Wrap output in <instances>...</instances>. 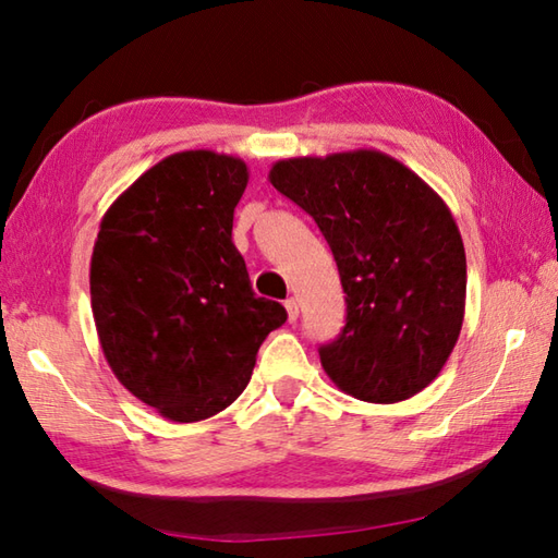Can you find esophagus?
<instances>
[{
  "mask_svg": "<svg viewBox=\"0 0 558 558\" xmlns=\"http://www.w3.org/2000/svg\"><path fill=\"white\" fill-rule=\"evenodd\" d=\"M286 310H288V319L290 322H298V317H300V302L295 298L286 300Z\"/></svg>",
  "mask_w": 558,
  "mask_h": 558,
  "instance_id": "34e87169",
  "label": "esophagus"
}]
</instances>
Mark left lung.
<instances>
[{"mask_svg": "<svg viewBox=\"0 0 558 558\" xmlns=\"http://www.w3.org/2000/svg\"><path fill=\"white\" fill-rule=\"evenodd\" d=\"M268 178L317 221L347 292V327L319 347L324 373L378 404L427 388L465 310V251L447 202L376 148L286 158Z\"/></svg>", "mask_w": 558, "mask_h": 558, "instance_id": "8db88e82", "label": "left lung"}]
</instances>
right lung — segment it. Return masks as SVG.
<instances>
[{"label":"right lung","mask_w":558,"mask_h":558,"mask_svg":"<svg viewBox=\"0 0 558 558\" xmlns=\"http://www.w3.org/2000/svg\"><path fill=\"white\" fill-rule=\"evenodd\" d=\"M246 185L241 158L182 150L121 192L99 225L89 295L105 359L170 422L227 410L288 319L280 302L256 298L231 241Z\"/></svg>","instance_id":"add662e5"}]
</instances>
